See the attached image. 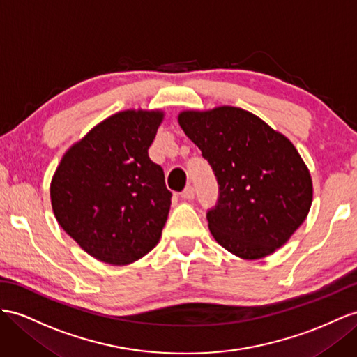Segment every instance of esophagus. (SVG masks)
<instances>
[{"label": "esophagus", "mask_w": 357, "mask_h": 357, "mask_svg": "<svg viewBox=\"0 0 357 357\" xmlns=\"http://www.w3.org/2000/svg\"><path fill=\"white\" fill-rule=\"evenodd\" d=\"M181 197L185 199V200H193L195 199V188L191 187V185H187L184 188V191H182V193H181Z\"/></svg>", "instance_id": "esophagus-1"}]
</instances>
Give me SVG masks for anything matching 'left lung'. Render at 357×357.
<instances>
[{
    "label": "left lung",
    "mask_w": 357,
    "mask_h": 357,
    "mask_svg": "<svg viewBox=\"0 0 357 357\" xmlns=\"http://www.w3.org/2000/svg\"><path fill=\"white\" fill-rule=\"evenodd\" d=\"M178 122L218 182L217 205L206 213L215 241L243 259L282 248L312 204V179L294 144L258 116L229 105L182 112Z\"/></svg>",
    "instance_id": "1"
}]
</instances>
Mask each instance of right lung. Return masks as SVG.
I'll return each mask as SVG.
<instances>
[{"label":"right lung","mask_w":357,"mask_h":357,"mask_svg":"<svg viewBox=\"0 0 357 357\" xmlns=\"http://www.w3.org/2000/svg\"><path fill=\"white\" fill-rule=\"evenodd\" d=\"M162 117L158 109L109 116L69 148L52 176L59 225L105 264L126 266L160 241L172 193L148 149Z\"/></svg>","instance_id":"1"}]
</instances>
